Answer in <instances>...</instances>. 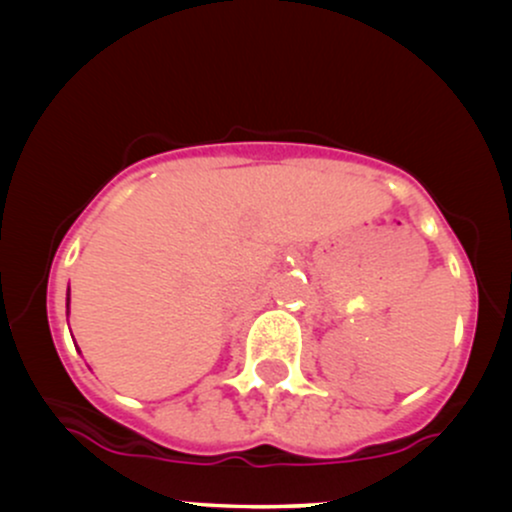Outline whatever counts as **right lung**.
I'll return each instance as SVG.
<instances>
[{
  "mask_svg": "<svg viewBox=\"0 0 512 512\" xmlns=\"http://www.w3.org/2000/svg\"><path fill=\"white\" fill-rule=\"evenodd\" d=\"M67 313H69V291H67Z\"/></svg>",
  "mask_w": 512,
  "mask_h": 512,
  "instance_id": "obj_1",
  "label": "right lung"
}]
</instances>
